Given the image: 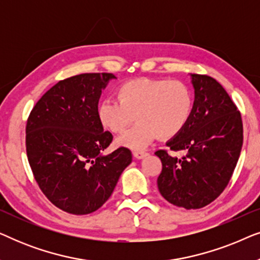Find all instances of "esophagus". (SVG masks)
I'll use <instances>...</instances> for the list:
<instances>
[{"instance_id":"1","label":"esophagus","mask_w":260,"mask_h":260,"mask_svg":"<svg viewBox=\"0 0 260 260\" xmlns=\"http://www.w3.org/2000/svg\"><path fill=\"white\" fill-rule=\"evenodd\" d=\"M133 155L136 158H143V157H145V156L148 155V152H145L143 150H134L133 151Z\"/></svg>"}]
</instances>
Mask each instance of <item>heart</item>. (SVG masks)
Listing matches in <instances>:
<instances>
[{
  "instance_id": "obj_1",
  "label": "heart",
  "mask_w": 260,
  "mask_h": 260,
  "mask_svg": "<svg viewBox=\"0 0 260 260\" xmlns=\"http://www.w3.org/2000/svg\"><path fill=\"white\" fill-rule=\"evenodd\" d=\"M117 101L108 98L98 109L103 126L120 134L135 120L138 122L118 138V144L138 149L156 137H175L189 122L194 109L191 88L181 80L165 78H136L120 84Z\"/></svg>"
}]
</instances>
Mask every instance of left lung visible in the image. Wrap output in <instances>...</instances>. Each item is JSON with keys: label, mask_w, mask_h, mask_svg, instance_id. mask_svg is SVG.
Returning <instances> with one entry per match:
<instances>
[{"label": "left lung", "mask_w": 260, "mask_h": 260, "mask_svg": "<svg viewBox=\"0 0 260 260\" xmlns=\"http://www.w3.org/2000/svg\"><path fill=\"white\" fill-rule=\"evenodd\" d=\"M195 102L189 122L155 152L162 162L159 193L170 204L199 209L230 183L243 145V120L225 88L207 74H191ZM170 151H184L176 158Z\"/></svg>", "instance_id": "8db88e82"}]
</instances>
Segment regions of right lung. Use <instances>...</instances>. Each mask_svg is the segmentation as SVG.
Masks as SVG:
<instances>
[{
  "mask_svg": "<svg viewBox=\"0 0 260 260\" xmlns=\"http://www.w3.org/2000/svg\"><path fill=\"white\" fill-rule=\"evenodd\" d=\"M112 73L60 80L39 99L26 125V151L34 179L55 207L70 214L97 211L111 197L131 151L102 152L113 140L98 117L102 88Z\"/></svg>",
  "mask_w": 260,
  "mask_h": 260,
  "instance_id": "add662e5",
  "label": "right lung"
}]
</instances>
